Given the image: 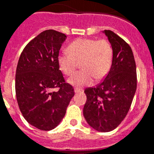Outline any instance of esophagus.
Instances as JSON below:
<instances>
[{
  "label": "esophagus",
  "mask_w": 154,
  "mask_h": 154,
  "mask_svg": "<svg viewBox=\"0 0 154 154\" xmlns=\"http://www.w3.org/2000/svg\"><path fill=\"white\" fill-rule=\"evenodd\" d=\"M74 92H75V94H78V93L83 92V90L79 89V88H75V89H74Z\"/></svg>",
  "instance_id": "esophagus-1"
}]
</instances>
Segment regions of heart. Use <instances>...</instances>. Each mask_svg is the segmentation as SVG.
<instances>
[{
    "instance_id": "heart-1",
    "label": "heart",
    "mask_w": 154,
    "mask_h": 154,
    "mask_svg": "<svg viewBox=\"0 0 154 154\" xmlns=\"http://www.w3.org/2000/svg\"><path fill=\"white\" fill-rule=\"evenodd\" d=\"M68 53L57 57L59 67L66 75H71L78 67L82 70L68 79V83L76 87L91 85L94 81L103 80L110 71L113 59L111 44L104 39L79 38L69 44Z\"/></svg>"
}]
</instances>
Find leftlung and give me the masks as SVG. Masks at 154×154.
<instances>
[{"label":"left lung","mask_w":154,"mask_h":154,"mask_svg":"<svg viewBox=\"0 0 154 154\" xmlns=\"http://www.w3.org/2000/svg\"><path fill=\"white\" fill-rule=\"evenodd\" d=\"M103 33L113 47V63L102 82L84 91L83 111L91 127L109 132L120 125L130 110L137 90V69L130 45L111 30Z\"/></svg>","instance_id":"obj_1"}]
</instances>
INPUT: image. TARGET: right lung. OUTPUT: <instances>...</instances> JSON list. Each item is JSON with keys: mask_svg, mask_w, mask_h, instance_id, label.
<instances>
[{"mask_svg": "<svg viewBox=\"0 0 154 154\" xmlns=\"http://www.w3.org/2000/svg\"><path fill=\"white\" fill-rule=\"evenodd\" d=\"M66 37L57 30H44L23 48L17 66L15 91L20 110L29 124L41 131L60 124L74 95L57 62ZM54 88L58 91H52Z\"/></svg>", "mask_w": 154, "mask_h": 154, "instance_id": "obj_1", "label": "right lung"}]
</instances>
